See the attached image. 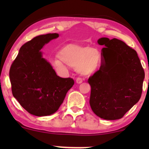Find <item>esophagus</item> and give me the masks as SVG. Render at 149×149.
I'll use <instances>...</instances> for the list:
<instances>
[{"mask_svg":"<svg viewBox=\"0 0 149 149\" xmlns=\"http://www.w3.org/2000/svg\"><path fill=\"white\" fill-rule=\"evenodd\" d=\"M83 79H82L81 78H80V77H78V78H76V83H78V84H80V83H83Z\"/></svg>","mask_w":149,"mask_h":149,"instance_id":"obj_1","label":"esophagus"}]
</instances>
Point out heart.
Instances as JSON below:
<instances>
[{
  "mask_svg": "<svg viewBox=\"0 0 149 149\" xmlns=\"http://www.w3.org/2000/svg\"><path fill=\"white\" fill-rule=\"evenodd\" d=\"M58 57L54 61L55 67L62 69L66 64L85 74L95 72L101 63L100 54L97 49L77 44L64 46L59 52Z\"/></svg>",
  "mask_w": 149,
  "mask_h": 149,
  "instance_id": "1",
  "label": "heart"
}]
</instances>
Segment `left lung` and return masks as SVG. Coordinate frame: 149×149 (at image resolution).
<instances>
[{
	"label": "left lung",
	"instance_id": "8db88e82",
	"mask_svg": "<svg viewBox=\"0 0 149 149\" xmlns=\"http://www.w3.org/2000/svg\"><path fill=\"white\" fill-rule=\"evenodd\" d=\"M98 43L106 46L104 62L88 79L90 107L101 118L120 119L141 98L144 71L136 51L122 40L101 38Z\"/></svg>",
	"mask_w": 149,
	"mask_h": 149
}]
</instances>
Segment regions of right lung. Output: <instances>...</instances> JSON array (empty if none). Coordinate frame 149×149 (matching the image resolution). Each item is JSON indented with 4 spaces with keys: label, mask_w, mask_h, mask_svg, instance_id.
<instances>
[{
    "label": "right lung",
    "mask_w": 149,
    "mask_h": 149,
    "mask_svg": "<svg viewBox=\"0 0 149 149\" xmlns=\"http://www.w3.org/2000/svg\"><path fill=\"white\" fill-rule=\"evenodd\" d=\"M58 37V33H47L33 38L22 46L10 66L13 96L32 115L45 116L55 113L74 84L73 78L58 76L42 57L40 50L43 45Z\"/></svg>",
    "instance_id": "1"
}]
</instances>
